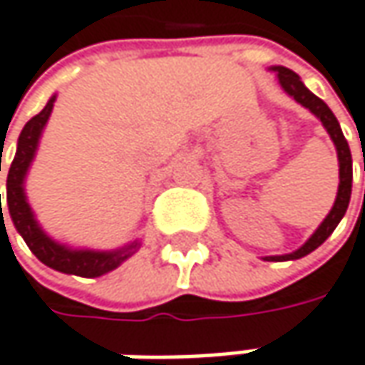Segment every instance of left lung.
<instances>
[{"label": "left lung", "mask_w": 365, "mask_h": 365, "mask_svg": "<svg viewBox=\"0 0 365 365\" xmlns=\"http://www.w3.org/2000/svg\"><path fill=\"white\" fill-rule=\"evenodd\" d=\"M274 70H277L279 82H281V86L285 88V93H289L291 97L295 98L297 103H302L304 107L310 109L316 118H320L322 125H324L327 132L331 134L332 142H334V146H336V155H339V178H341L334 206H332L329 217L322 221V225L316 229V233L312 235L310 240L299 247V250H295L293 254H285V256H268V258H264V260H270V262H283V260H297V258L310 254L316 247L322 246V244L327 242V237L334 231V227L339 225V221L343 219V215H345V210H347V206H349L354 169H351V150H349V144H347V140L343 136L341 125H339V121L334 118V113L329 109V105H327L322 98L316 97L314 93H310V91L304 86V82L299 80V76L295 74V72H291L289 68L277 66Z\"/></svg>", "instance_id": "left-lung-1"}]
</instances>
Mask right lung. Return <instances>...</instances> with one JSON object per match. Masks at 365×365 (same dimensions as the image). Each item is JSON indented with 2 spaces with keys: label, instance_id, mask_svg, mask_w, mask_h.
<instances>
[{
  "label": "right lung",
  "instance_id": "right-lung-1",
  "mask_svg": "<svg viewBox=\"0 0 365 365\" xmlns=\"http://www.w3.org/2000/svg\"><path fill=\"white\" fill-rule=\"evenodd\" d=\"M53 103L55 97L49 98V103L45 105V109L41 113H36L24 125V130L20 132L18 150H16V157H14V161L10 165V171H8V208H10V217L11 221H14V225H16V229H18V233L24 237L26 246L31 247V252H33L43 264L55 268L59 272L78 274V277H101V274L118 268L138 247V242H134L132 246L123 247V250H118V252L68 250L66 246L55 244L53 240H49L41 231V227L36 225V221H34L33 210H31V206L26 202V196H24V185H22L24 183V175H26L29 165L33 161L36 144H38V138H41V132H43L47 119L51 115ZM1 217H4V212H1Z\"/></svg>",
  "mask_w": 365,
  "mask_h": 365
}]
</instances>
